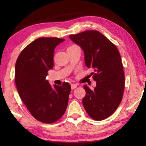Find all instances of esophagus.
<instances>
[{"label":"esophagus","instance_id":"esophagus-1","mask_svg":"<svg viewBox=\"0 0 146 146\" xmlns=\"http://www.w3.org/2000/svg\"><path fill=\"white\" fill-rule=\"evenodd\" d=\"M76 88H77V85L76 84H71V88H72V90L75 89Z\"/></svg>","mask_w":146,"mask_h":146}]
</instances>
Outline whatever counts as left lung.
I'll list each match as a JSON object with an SVG mask.
<instances>
[{
	"label": "left lung",
	"instance_id": "left-lung-1",
	"mask_svg": "<svg viewBox=\"0 0 146 146\" xmlns=\"http://www.w3.org/2000/svg\"><path fill=\"white\" fill-rule=\"evenodd\" d=\"M84 52L85 64L94 70V90L84 86V109L95 120H103L118 108L123 98L125 76L121 56L117 47L97 31H86L69 36Z\"/></svg>",
	"mask_w": 146,
	"mask_h": 146
}]
</instances>
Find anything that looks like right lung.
<instances>
[{
  "instance_id": "add662e5",
  "label": "right lung",
  "mask_w": 146,
  "mask_h": 146,
  "mask_svg": "<svg viewBox=\"0 0 146 146\" xmlns=\"http://www.w3.org/2000/svg\"><path fill=\"white\" fill-rule=\"evenodd\" d=\"M64 39L39 38L20 54L15 64V80L18 92L28 110L38 121L52 123L65 113L71 86L69 83L54 85L46 80L54 66V48Z\"/></svg>"
}]
</instances>
